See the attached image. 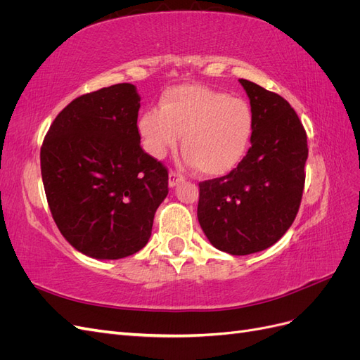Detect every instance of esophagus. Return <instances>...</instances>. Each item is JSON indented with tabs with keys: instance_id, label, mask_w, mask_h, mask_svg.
Wrapping results in <instances>:
<instances>
[{
	"instance_id": "obj_1",
	"label": "esophagus",
	"mask_w": 360,
	"mask_h": 360,
	"mask_svg": "<svg viewBox=\"0 0 360 360\" xmlns=\"http://www.w3.org/2000/svg\"><path fill=\"white\" fill-rule=\"evenodd\" d=\"M183 181V177L180 176L179 172H174V171H171L169 172V180H168V184H169V188L172 189V188H176L179 183H181Z\"/></svg>"
}]
</instances>
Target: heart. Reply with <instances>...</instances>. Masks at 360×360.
<instances>
[{"label":"heart","mask_w":360,"mask_h":360,"mask_svg":"<svg viewBox=\"0 0 360 360\" xmlns=\"http://www.w3.org/2000/svg\"><path fill=\"white\" fill-rule=\"evenodd\" d=\"M159 106L138 120L141 143L151 158H165L181 135L184 160L204 176H225L243 160L254 132L246 101L205 85L183 84L163 91Z\"/></svg>","instance_id":"obj_1"}]
</instances>
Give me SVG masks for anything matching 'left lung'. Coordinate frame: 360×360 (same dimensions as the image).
<instances>
[{
	"instance_id": "obj_1",
	"label": "left lung",
	"mask_w": 360,
	"mask_h": 360,
	"mask_svg": "<svg viewBox=\"0 0 360 360\" xmlns=\"http://www.w3.org/2000/svg\"><path fill=\"white\" fill-rule=\"evenodd\" d=\"M238 82L254 115L250 148L230 174L200 183L197 214L216 249L249 255L275 245L296 217L308 143L284 97L246 79Z\"/></svg>"
}]
</instances>
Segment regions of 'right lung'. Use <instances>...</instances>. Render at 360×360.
Here are the masks:
<instances>
[{"label": "right lung", "mask_w": 360, "mask_h": 360, "mask_svg": "<svg viewBox=\"0 0 360 360\" xmlns=\"http://www.w3.org/2000/svg\"><path fill=\"white\" fill-rule=\"evenodd\" d=\"M134 84L70 102L40 150L45 193L63 237L81 254L120 259L143 249L168 195V171L141 148Z\"/></svg>", "instance_id": "obj_1"}]
</instances>
